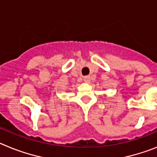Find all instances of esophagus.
<instances>
[{
  "label": "esophagus",
  "instance_id": "1",
  "mask_svg": "<svg viewBox=\"0 0 157 157\" xmlns=\"http://www.w3.org/2000/svg\"><path fill=\"white\" fill-rule=\"evenodd\" d=\"M90 80H91V78H90V77H88V76H87V77H85L84 78V82H86V83H89L90 82Z\"/></svg>",
  "mask_w": 157,
  "mask_h": 157
}]
</instances>
